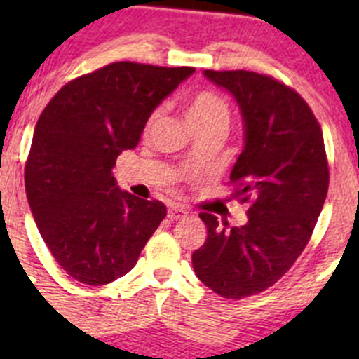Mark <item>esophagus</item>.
Returning a JSON list of instances; mask_svg holds the SVG:
<instances>
[{
    "mask_svg": "<svg viewBox=\"0 0 359 359\" xmlns=\"http://www.w3.org/2000/svg\"><path fill=\"white\" fill-rule=\"evenodd\" d=\"M187 215V210L180 205H172L168 208V219L177 220V219H182V217Z\"/></svg>",
    "mask_w": 359,
    "mask_h": 359,
    "instance_id": "esophagus-1",
    "label": "esophagus"
}]
</instances>
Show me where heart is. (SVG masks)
Segmentation results:
<instances>
[{
	"mask_svg": "<svg viewBox=\"0 0 359 359\" xmlns=\"http://www.w3.org/2000/svg\"><path fill=\"white\" fill-rule=\"evenodd\" d=\"M187 119H189L191 125L196 130L203 128V126L213 125V123H222L227 125L229 121V107L224 102L222 97H219L213 92H198L187 100L186 106ZM159 114L161 111L156 109L151 112V116L147 118L146 126H144V132L149 133L151 130L156 126Z\"/></svg>",
	"mask_w": 359,
	"mask_h": 359,
	"instance_id": "1",
	"label": "heart"
}]
</instances>
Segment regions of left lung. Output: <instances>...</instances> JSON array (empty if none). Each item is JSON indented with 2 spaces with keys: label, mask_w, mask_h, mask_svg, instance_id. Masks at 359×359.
Segmentation results:
<instances>
[{
  "label": "left lung",
  "mask_w": 359,
  "mask_h": 359,
  "mask_svg": "<svg viewBox=\"0 0 359 359\" xmlns=\"http://www.w3.org/2000/svg\"><path fill=\"white\" fill-rule=\"evenodd\" d=\"M240 106L245 147L231 170L234 198L252 201L247 224L200 213L208 236L193 253L203 283L226 299L273 287L313 234L328 193L323 132L290 86L252 71H205Z\"/></svg>",
  "instance_id": "1"
}]
</instances>
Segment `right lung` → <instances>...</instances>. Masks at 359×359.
<instances>
[{
    "label": "right lung",
    "mask_w": 359,
    "mask_h": 359,
    "mask_svg": "<svg viewBox=\"0 0 359 359\" xmlns=\"http://www.w3.org/2000/svg\"><path fill=\"white\" fill-rule=\"evenodd\" d=\"M194 72L114 62L79 76L39 116L25 163V193L53 259L85 285H107L137 264L166 215L161 201L121 191V151L139 144L147 118Z\"/></svg>",
    "instance_id": "right-lung-1"
}]
</instances>
